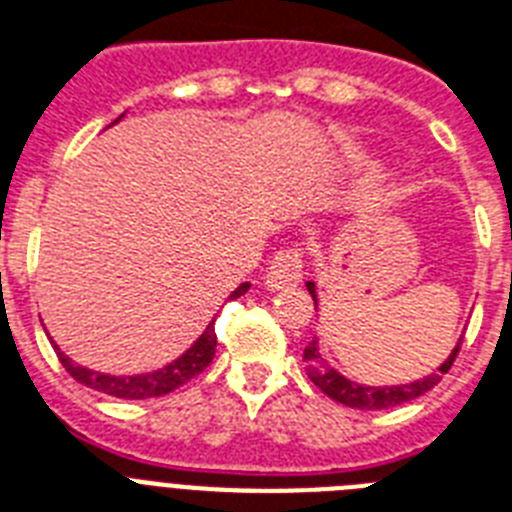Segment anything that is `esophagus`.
Here are the masks:
<instances>
[{
    "label": "esophagus",
    "mask_w": 512,
    "mask_h": 512,
    "mask_svg": "<svg viewBox=\"0 0 512 512\" xmlns=\"http://www.w3.org/2000/svg\"><path fill=\"white\" fill-rule=\"evenodd\" d=\"M299 281H302V252L294 247L281 249L265 270V286L276 292V289L297 286Z\"/></svg>",
    "instance_id": "1"
}]
</instances>
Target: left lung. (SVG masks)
Segmentation results:
<instances>
[{
  "label": "left lung",
  "instance_id": "obj_1",
  "mask_svg": "<svg viewBox=\"0 0 512 512\" xmlns=\"http://www.w3.org/2000/svg\"><path fill=\"white\" fill-rule=\"evenodd\" d=\"M307 292H310L313 302L318 305V294H315L313 281H307ZM460 344H463V336H460V342L455 344V350L450 352V357L436 368V373L423 376L421 381H410V384L400 386H365L357 384V381H350V378H344L342 373L334 371V368L323 360L315 339L305 347V371L307 376H310V381H313L326 397L339 402V405L357 407V410H386V407L405 405V402L431 392V389L442 381L444 373L452 368V363H455V357H458L460 352Z\"/></svg>",
  "mask_w": 512,
  "mask_h": 512
}]
</instances>
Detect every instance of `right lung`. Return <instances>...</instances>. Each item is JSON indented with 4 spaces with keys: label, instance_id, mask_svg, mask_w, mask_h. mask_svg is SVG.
I'll list each match as a JSON object with an SVG mask.
<instances>
[{
    "label": "right lung",
    "instance_id": "add662e5",
    "mask_svg": "<svg viewBox=\"0 0 512 512\" xmlns=\"http://www.w3.org/2000/svg\"><path fill=\"white\" fill-rule=\"evenodd\" d=\"M247 289L249 284H242L236 292H231L228 299H239ZM215 344H218L215 321H210L205 331H202V336L178 360L168 363L160 371L141 373V376H110V373L89 371V368L73 363L68 355H62L57 344H54V352L60 357L62 368L76 378L78 384L89 386L94 392L110 394V397H120V400H149V397H162V394L176 392L178 386H184L186 381H191V378L205 371L207 365L213 363Z\"/></svg>",
    "mask_w": 512,
    "mask_h": 512
}]
</instances>
